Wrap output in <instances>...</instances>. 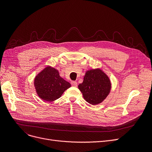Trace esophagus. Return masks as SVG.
<instances>
[{"mask_svg":"<svg viewBox=\"0 0 152 152\" xmlns=\"http://www.w3.org/2000/svg\"><path fill=\"white\" fill-rule=\"evenodd\" d=\"M71 84L73 86H77V83L76 81H72Z\"/></svg>","mask_w":152,"mask_h":152,"instance_id":"1","label":"esophagus"}]
</instances>
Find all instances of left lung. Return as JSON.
Segmentation results:
<instances>
[{"instance_id": "1", "label": "left lung", "mask_w": 152, "mask_h": 152, "mask_svg": "<svg viewBox=\"0 0 152 152\" xmlns=\"http://www.w3.org/2000/svg\"><path fill=\"white\" fill-rule=\"evenodd\" d=\"M111 87L110 79L99 69L86 72L83 82L78 85L85 100L93 105L103 102L109 94Z\"/></svg>"}]
</instances>
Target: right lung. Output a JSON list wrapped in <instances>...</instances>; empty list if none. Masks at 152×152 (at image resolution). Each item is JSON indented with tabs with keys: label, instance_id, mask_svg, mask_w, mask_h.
<instances>
[{
	"label": "right lung",
	"instance_id": "right-lung-1",
	"mask_svg": "<svg viewBox=\"0 0 152 152\" xmlns=\"http://www.w3.org/2000/svg\"><path fill=\"white\" fill-rule=\"evenodd\" d=\"M34 85L38 96L45 101L52 102L59 99L71 85L60 77L54 68L47 67L35 78Z\"/></svg>",
	"mask_w": 152,
	"mask_h": 152
}]
</instances>
